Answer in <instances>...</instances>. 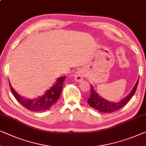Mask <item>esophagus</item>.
Segmentation results:
<instances>
[{
	"label": "esophagus",
	"mask_w": 146,
	"mask_h": 146,
	"mask_svg": "<svg viewBox=\"0 0 146 146\" xmlns=\"http://www.w3.org/2000/svg\"><path fill=\"white\" fill-rule=\"evenodd\" d=\"M74 78H75V80L77 82H80L84 78V75L82 72L80 70H78L77 72H75V75H74Z\"/></svg>",
	"instance_id": "obj_1"
}]
</instances>
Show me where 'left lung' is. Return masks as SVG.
Returning <instances> with one entry per match:
<instances>
[{"label": "left lung", "instance_id": "left-lung-1", "mask_svg": "<svg viewBox=\"0 0 146 146\" xmlns=\"http://www.w3.org/2000/svg\"><path fill=\"white\" fill-rule=\"evenodd\" d=\"M139 80V79H138ZM138 80L134 85V88L130 91V92L125 98L122 99L119 102H113L106 100V99L100 96L98 93L96 92L94 86L91 84L90 86V96L88 99V103L92 108L102 113H112L120 110L124 107L128 102H129L135 93L137 86L138 84Z\"/></svg>", "mask_w": 146, "mask_h": 146}]
</instances>
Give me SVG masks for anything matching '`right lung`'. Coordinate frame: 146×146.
<instances>
[{"label":"right lung","instance_id":"right-lung-1","mask_svg":"<svg viewBox=\"0 0 146 146\" xmlns=\"http://www.w3.org/2000/svg\"><path fill=\"white\" fill-rule=\"evenodd\" d=\"M66 77V76H64L58 78L55 83L46 91L44 94L34 99H27L19 95L10 85V82L9 84L11 92L19 104L31 111L41 112L49 110L59 99Z\"/></svg>","mask_w":146,"mask_h":146}]
</instances>
